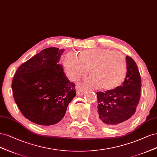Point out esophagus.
I'll return each mask as SVG.
<instances>
[{
    "label": "esophagus",
    "mask_w": 157,
    "mask_h": 157,
    "mask_svg": "<svg viewBox=\"0 0 157 157\" xmlns=\"http://www.w3.org/2000/svg\"><path fill=\"white\" fill-rule=\"evenodd\" d=\"M87 87L81 82H77L75 85V89L77 90V93L78 94H83L85 92V90H87Z\"/></svg>",
    "instance_id": "esophagus-1"
}]
</instances>
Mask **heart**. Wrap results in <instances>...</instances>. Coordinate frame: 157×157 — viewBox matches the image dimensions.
Returning a JSON list of instances; mask_svg holds the SVG:
<instances>
[{"instance_id":"heart-1","label":"heart","mask_w":157,"mask_h":157,"mask_svg":"<svg viewBox=\"0 0 157 157\" xmlns=\"http://www.w3.org/2000/svg\"><path fill=\"white\" fill-rule=\"evenodd\" d=\"M68 72L75 79L86 75L89 70L90 83L104 90L117 88L125 79L127 63L119 52L105 48L81 51L75 57L67 55L64 62Z\"/></svg>"}]
</instances>
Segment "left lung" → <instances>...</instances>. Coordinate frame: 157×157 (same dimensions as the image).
Returning <instances> with one entry per match:
<instances>
[{
  "label": "left lung",
  "instance_id": "left-lung-1",
  "mask_svg": "<svg viewBox=\"0 0 157 157\" xmlns=\"http://www.w3.org/2000/svg\"><path fill=\"white\" fill-rule=\"evenodd\" d=\"M127 72L124 82L112 90L97 92L98 116L100 123L110 126L119 125L134 114L139 103L141 81L134 60L126 57Z\"/></svg>",
  "mask_w": 157,
  "mask_h": 157
}]
</instances>
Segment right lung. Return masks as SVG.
Here are the masks:
<instances>
[{"label": "right lung", "instance_id": "right-lung-1", "mask_svg": "<svg viewBox=\"0 0 157 157\" xmlns=\"http://www.w3.org/2000/svg\"><path fill=\"white\" fill-rule=\"evenodd\" d=\"M64 49L48 48L17 68L12 79L14 100L29 121L52 125L61 121L68 104L75 96L59 60Z\"/></svg>", "mask_w": 157, "mask_h": 157}]
</instances>
